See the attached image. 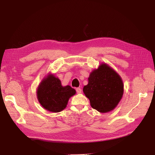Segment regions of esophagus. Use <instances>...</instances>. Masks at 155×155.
Masks as SVG:
<instances>
[{"label":"esophagus","instance_id":"obj_1","mask_svg":"<svg viewBox=\"0 0 155 155\" xmlns=\"http://www.w3.org/2000/svg\"><path fill=\"white\" fill-rule=\"evenodd\" d=\"M76 91H77V94H81V93H82V89H81L80 88H77Z\"/></svg>","mask_w":155,"mask_h":155}]
</instances>
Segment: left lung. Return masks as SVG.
<instances>
[{"instance_id": "8db88e82", "label": "left lung", "mask_w": 155, "mask_h": 155, "mask_svg": "<svg viewBox=\"0 0 155 155\" xmlns=\"http://www.w3.org/2000/svg\"><path fill=\"white\" fill-rule=\"evenodd\" d=\"M83 92L92 108L101 113L114 109L123 97L124 84L118 73L106 63H101L88 78Z\"/></svg>"}]
</instances>
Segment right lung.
I'll return each instance as SVG.
<instances>
[{
    "label": "right lung",
    "instance_id": "obj_1",
    "mask_svg": "<svg viewBox=\"0 0 155 155\" xmlns=\"http://www.w3.org/2000/svg\"><path fill=\"white\" fill-rule=\"evenodd\" d=\"M36 94L38 100L44 109L59 112L66 108L69 99L76 91L70 85L62 86L58 77L48 73L38 85Z\"/></svg>",
    "mask_w": 155,
    "mask_h": 155
}]
</instances>
